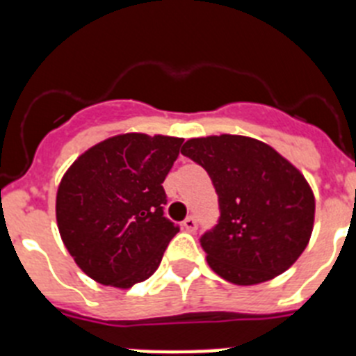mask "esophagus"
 <instances>
[{
  "label": "esophagus",
  "mask_w": 356,
  "mask_h": 356,
  "mask_svg": "<svg viewBox=\"0 0 356 356\" xmlns=\"http://www.w3.org/2000/svg\"><path fill=\"white\" fill-rule=\"evenodd\" d=\"M181 225H184V228L187 229V232H196V228H197L196 217H194V216L187 217V219H185V221L181 222Z\"/></svg>",
  "instance_id": "esophagus-1"
}]
</instances>
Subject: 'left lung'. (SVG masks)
<instances>
[{
    "instance_id": "8db88e82",
    "label": "left lung",
    "mask_w": 356,
    "mask_h": 356,
    "mask_svg": "<svg viewBox=\"0 0 356 356\" xmlns=\"http://www.w3.org/2000/svg\"><path fill=\"white\" fill-rule=\"evenodd\" d=\"M181 153L209 172L221 217L201 237L213 273L257 285L300 259L314 229L316 197L307 178L275 147L244 135L188 139Z\"/></svg>"
}]
</instances>
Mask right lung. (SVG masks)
I'll use <instances>...</instances> for the list:
<instances>
[{"label": "right lung", "instance_id": "obj_1", "mask_svg": "<svg viewBox=\"0 0 356 356\" xmlns=\"http://www.w3.org/2000/svg\"><path fill=\"white\" fill-rule=\"evenodd\" d=\"M184 139L121 134L81 153L56 191V225L76 266L130 289L156 271L180 226L163 217L162 184Z\"/></svg>", "mask_w": 356, "mask_h": 356}]
</instances>
